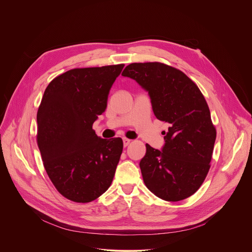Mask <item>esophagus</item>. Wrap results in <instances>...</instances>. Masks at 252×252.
I'll return each instance as SVG.
<instances>
[{
	"instance_id": "34e87169",
	"label": "esophagus",
	"mask_w": 252,
	"mask_h": 252,
	"mask_svg": "<svg viewBox=\"0 0 252 252\" xmlns=\"http://www.w3.org/2000/svg\"><path fill=\"white\" fill-rule=\"evenodd\" d=\"M123 142H124V147L126 148V147H127V146L129 145L130 139H128V138H124V139H123Z\"/></svg>"
}]
</instances>
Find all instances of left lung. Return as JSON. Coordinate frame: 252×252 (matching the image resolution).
Here are the masks:
<instances>
[{"mask_svg":"<svg viewBox=\"0 0 252 252\" xmlns=\"http://www.w3.org/2000/svg\"><path fill=\"white\" fill-rule=\"evenodd\" d=\"M122 76L148 92L156 118L169 124L161 151L147 145L143 182L161 199L189 197L206 177L217 137L204 96L182 70L161 63H133Z\"/></svg>","mask_w":252,"mask_h":252,"instance_id":"1","label":"left lung"}]
</instances>
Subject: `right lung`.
<instances>
[{
	"instance_id": "add662e5",
	"label": "right lung",
	"mask_w": 252,
	"mask_h": 252,
	"mask_svg": "<svg viewBox=\"0 0 252 252\" xmlns=\"http://www.w3.org/2000/svg\"><path fill=\"white\" fill-rule=\"evenodd\" d=\"M124 66L69 69L44 93L37 114L38 147L50 179L67 199L90 202L112 185L123 140L97 136L93 124L105 111Z\"/></svg>"
}]
</instances>
